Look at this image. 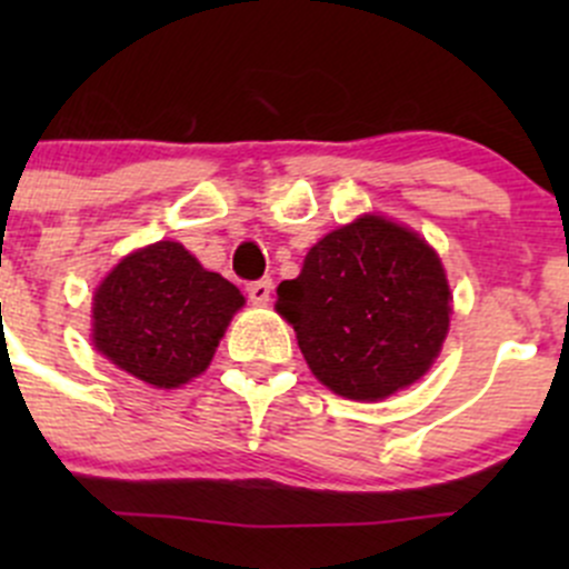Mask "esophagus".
Instances as JSON below:
<instances>
[{
	"label": "esophagus",
	"instance_id": "1",
	"mask_svg": "<svg viewBox=\"0 0 569 569\" xmlns=\"http://www.w3.org/2000/svg\"><path fill=\"white\" fill-rule=\"evenodd\" d=\"M248 297L252 306H267L272 297V280H252L248 283Z\"/></svg>",
	"mask_w": 569,
	"mask_h": 569
}]
</instances>
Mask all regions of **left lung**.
<instances>
[{
    "label": "left lung",
    "mask_w": 569,
    "mask_h": 569,
    "mask_svg": "<svg viewBox=\"0 0 569 569\" xmlns=\"http://www.w3.org/2000/svg\"><path fill=\"white\" fill-rule=\"evenodd\" d=\"M274 308L321 386L380 401L435 363L451 291L438 252L416 231L363 214L308 250L302 272L278 286Z\"/></svg>",
    "instance_id": "left-lung-1"
}]
</instances>
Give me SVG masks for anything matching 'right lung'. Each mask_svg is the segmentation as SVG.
Returning <instances> with one entry per match:
<instances>
[{"label":"right lung","instance_id":"obj_1","mask_svg":"<svg viewBox=\"0 0 569 569\" xmlns=\"http://www.w3.org/2000/svg\"><path fill=\"white\" fill-rule=\"evenodd\" d=\"M242 306V291L200 267L183 244H148L126 256L96 289L93 343L137 380L178 388L209 369Z\"/></svg>","mask_w":569,"mask_h":569}]
</instances>
